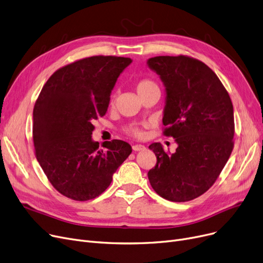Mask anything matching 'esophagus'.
Wrapping results in <instances>:
<instances>
[{"label": "esophagus", "instance_id": "obj_1", "mask_svg": "<svg viewBox=\"0 0 263 263\" xmlns=\"http://www.w3.org/2000/svg\"><path fill=\"white\" fill-rule=\"evenodd\" d=\"M132 149L134 152H140V151H145V146L142 144H135L132 146Z\"/></svg>", "mask_w": 263, "mask_h": 263}]
</instances>
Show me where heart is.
I'll return each mask as SVG.
<instances>
[{
	"label": "heart",
	"mask_w": 263,
	"mask_h": 263,
	"mask_svg": "<svg viewBox=\"0 0 263 263\" xmlns=\"http://www.w3.org/2000/svg\"><path fill=\"white\" fill-rule=\"evenodd\" d=\"M136 87V91H138V93L141 95L142 92H145V91L149 90L154 87H158L157 84L152 81L149 78H142L140 81L136 83L135 85ZM116 99H117V95L116 92H112L110 96V100H109V106L112 107L116 103ZM149 123L148 122H140V123H134L129 125L128 128H125V133L130 136H133V138L136 139H141L144 136V129L147 128Z\"/></svg>",
	"instance_id": "obj_1"
}]
</instances>
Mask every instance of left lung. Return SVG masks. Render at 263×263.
Instances as JSON below:
<instances>
[{
  "label": "left lung",
  "mask_w": 263,
  "mask_h": 263,
  "mask_svg": "<svg viewBox=\"0 0 263 263\" xmlns=\"http://www.w3.org/2000/svg\"><path fill=\"white\" fill-rule=\"evenodd\" d=\"M147 63L166 90L163 135L178 144L174 154L149 145L157 163L148 179L160 197L187 202L215 184L233 151L232 101L212 68L192 57L159 55Z\"/></svg>",
  "instance_id": "left-lung-1"
}]
</instances>
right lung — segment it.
Wrapping results in <instances>:
<instances>
[{
    "label": "right lung",
    "mask_w": 263,
    "mask_h": 263,
    "mask_svg": "<svg viewBox=\"0 0 263 263\" xmlns=\"http://www.w3.org/2000/svg\"><path fill=\"white\" fill-rule=\"evenodd\" d=\"M132 60L92 55L57 70L33 108L34 153L52 187L75 201L103 193L132 152L121 140L93 142V121L104 116L111 89Z\"/></svg>",
    "instance_id": "1"
}]
</instances>
